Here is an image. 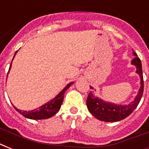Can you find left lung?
<instances>
[{
    "label": "left lung",
    "mask_w": 149,
    "mask_h": 149,
    "mask_svg": "<svg viewBox=\"0 0 149 149\" xmlns=\"http://www.w3.org/2000/svg\"><path fill=\"white\" fill-rule=\"evenodd\" d=\"M133 54L136 57L132 59V63L136 66V72L141 77V87L139 89V94L136 96V97L132 104L126 105V106H120V105H115L113 104L104 102L97 97H95L93 94V91H91L86 99V106L89 111L92 113V115H93L99 120L107 121V122L119 121L128 117L139 105L141 97L143 95V74H142V66H141V60L139 57H137V54L134 52H133ZM91 89L93 90V88L91 86Z\"/></svg>",
    "instance_id": "obj_1"
}]
</instances>
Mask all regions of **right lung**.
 Returning a JSON list of instances; mask_svg holds the SVG:
<instances>
[{
	"label": "right lung",
	"instance_id": "obj_1",
	"mask_svg": "<svg viewBox=\"0 0 149 149\" xmlns=\"http://www.w3.org/2000/svg\"><path fill=\"white\" fill-rule=\"evenodd\" d=\"M15 52V54H16ZM14 56V57H15ZM13 60V59H12ZM11 66V64L10 65V68ZM10 68H9V70H10ZM9 72V71H8ZM72 83H70L65 86V88L63 89V91H61L60 93H58V95L56 96V97L54 98L53 100H50L49 102H48L47 104H45V105H42L40 107L36 109V110H33V111H21V110H18L15 107V109L16 111L20 113L21 114L25 117L27 118H29V119H34V120H41V119H47V118H49L51 117H52L53 115H55L61 107V105L63 104V97H64V93L66 91L69 87H70L71 85H72Z\"/></svg>",
	"mask_w": 149,
	"mask_h": 149
}]
</instances>
